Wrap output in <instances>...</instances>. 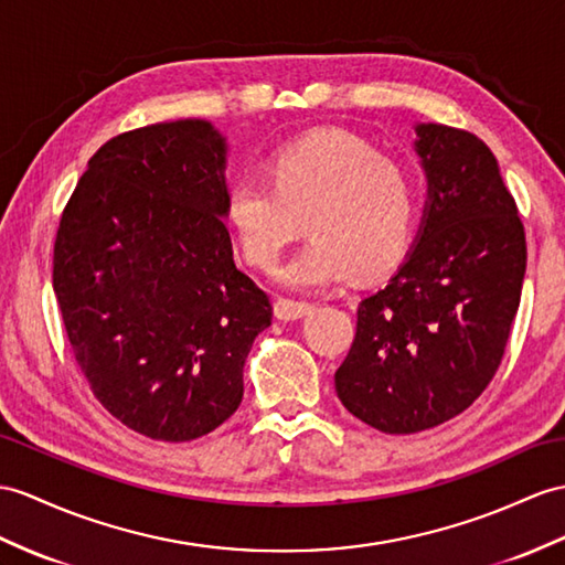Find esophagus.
Masks as SVG:
<instances>
[{
    "instance_id": "34e87169",
    "label": "esophagus",
    "mask_w": 565,
    "mask_h": 565,
    "mask_svg": "<svg viewBox=\"0 0 565 565\" xmlns=\"http://www.w3.org/2000/svg\"><path fill=\"white\" fill-rule=\"evenodd\" d=\"M275 316H278L280 321H297V319H305L313 311V305L309 301H297V299H287V297H278L275 299Z\"/></svg>"
}]
</instances>
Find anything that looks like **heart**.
<instances>
[{
  "label": "heart",
  "mask_w": 565,
  "mask_h": 565,
  "mask_svg": "<svg viewBox=\"0 0 565 565\" xmlns=\"http://www.w3.org/2000/svg\"><path fill=\"white\" fill-rule=\"evenodd\" d=\"M268 178L232 179L225 223L244 258L270 270L307 215L311 239L278 273L292 290H323L352 270L383 273L407 249L417 217L415 177L356 136H301L270 156Z\"/></svg>",
  "instance_id": "1"
}]
</instances>
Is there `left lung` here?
<instances>
[{
	"mask_svg": "<svg viewBox=\"0 0 565 565\" xmlns=\"http://www.w3.org/2000/svg\"><path fill=\"white\" fill-rule=\"evenodd\" d=\"M426 174L419 235L356 309L335 371L340 403L383 434H417L470 407L503 360L527 266L525 227L475 134L417 124Z\"/></svg>",
	"mask_w": 565,
	"mask_h": 565,
	"instance_id": "obj_1",
	"label": "left lung"
}]
</instances>
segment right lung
I'll return each instance as SVG.
<instances>
[{"label": "right lung", "instance_id": "right-lung-1", "mask_svg": "<svg viewBox=\"0 0 565 565\" xmlns=\"http://www.w3.org/2000/svg\"><path fill=\"white\" fill-rule=\"evenodd\" d=\"M225 160L205 119L119 134L88 160L54 239L81 374L109 415L156 441H194L235 415L273 319L232 254Z\"/></svg>", "mask_w": 565, "mask_h": 565}]
</instances>
